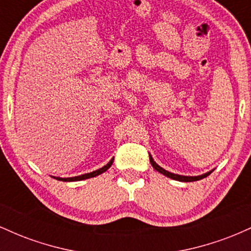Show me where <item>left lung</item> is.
I'll return each instance as SVG.
<instances>
[{
	"instance_id": "obj_1",
	"label": "left lung",
	"mask_w": 251,
	"mask_h": 251,
	"mask_svg": "<svg viewBox=\"0 0 251 251\" xmlns=\"http://www.w3.org/2000/svg\"><path fill=\"white\" fill-rule=\"evenodd\" d=\"M150 163H151V165L153 166V169L155 170V171L160 172V174L166 176V177L171 178V179L178 180V181H196V180H200V179H203V178L208 177V176L212 172V171H209V172H206V174L201 175V176H181V175L172 174V172H169V171H166V170H164L163 168H160V166L154 162L153 158H152L151 155H150Z\"/></svg>"
}]
</instances>
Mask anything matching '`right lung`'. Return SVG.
Here are the masks:
<instances>
[{"mask_svg": "<svg viewBox=\"0 0 251 251\" xmlns=\"http://www.w3.org/2000/svg\"><path fill=\"white\" fill-rule=\"evenodd\" d=\"M113 164V159H111L109 162L106 164L105 166H102L101 169H98L96 171L93 172H89V174H85V175H81V176H75V177H70V178H60V177H54L56 178L57 180H62V181H76V180H83V179H88V178H93V177H97V176L103 174L105 171H107V170L111 168V165Z\"/></svg>", "mask_w": 251, "mask_h": 251, "instance_id": "add662e5", "label": "right lung"}]
</instances>
